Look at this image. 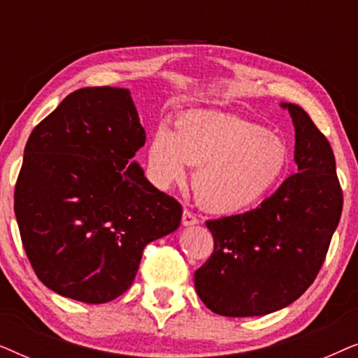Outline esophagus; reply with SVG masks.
Segmentation results:
<instances>
[{"label":"esophagus","instance_id":"34e87169","mask_svg":"<svg viewBox=\"0 0 358 358\" xmlns=\"http://www.w3.org/2000/svg\"><path fill=\"white\" fill-rule=\"evenodd\" d=\"M199 223V218L195 217V215L190 212V210L185 208L182 212V224L184 227H190V224H197Z\"/></svg>","mask_w":358,"mask_h":358}]
</instances>
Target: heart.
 I'll use <instances>...</instances> for the list:
<instances>
[{"label":"heart","instance_id":"b5f03b06","mask_svg":"<svg viewBox=\"0 0 358 358\" xmlns=\"http://www.w3.org/2000/svg\"><path fill=\"white\" fill-rule=\"evenodd\" d=\"M155 185L182 182L197 166V202L215 213H238L262 200L280 182L290 163L285 140L257 124L231 115H184L176 131L159 125L146 151Z\"/></svg>","mask_w":358,"mask_h":358}]
</instances>
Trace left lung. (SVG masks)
Listing matches in <instances>:
<instances>
[{
    "mask_svg": "<svg viewBox=\"0 0 358 358\" xmlns=\"http://www.w3.org/2000/svg\"><path fill=\"white\" fill-rule=\"evenodd\" d=\"M298 173L261 207L205 222L213 252L195 271V290L222 316H261L298 300L324 264L344 195L329 141L295 104Z\"/></svg>",
    "mask_w": 358,
    "mask_h": 358,
    "instance_id": "1",
    "label": "left lung"
}]
</instances>
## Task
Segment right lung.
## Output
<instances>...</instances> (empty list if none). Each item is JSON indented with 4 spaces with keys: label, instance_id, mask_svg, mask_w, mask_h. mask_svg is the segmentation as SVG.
<instances>
[{
    "label": "right lung",
    "instance_id": "add662e5",
    "mask_svg": "<svg viewBox=\"0 0 358 358\" xmlns=\"http://www.w3.org/2000/svg\"><path fill=\"white\" fill-rule=\"evenodd\" d=\"M145 130L124 87L68 94L29 136L14 213L43 285L91 305L127 292L148 243L180 224L182 205L129 163Z\"/></svg>",
    "mask_w": 358,
    "mask_h": 358
}]
</instances>
